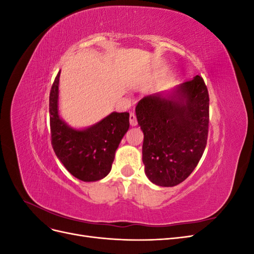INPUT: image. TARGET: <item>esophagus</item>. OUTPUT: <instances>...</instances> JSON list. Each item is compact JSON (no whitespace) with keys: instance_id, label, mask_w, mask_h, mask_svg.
I'll use <instances>...</instances> for the list:
<instances>
[{"instance_id":"esophagus-1","label":"esophagus","mask_w":254,"mask_h":254,"mask_svg":"<svg viewBox=\"0 0 254 254\" xmlns=\"http://www.w3.org/2000/svg\"><path fill=\"white\" fill-rule=\"evenodd\" d=\"M129 122H130V125H131V126H136L137 121H136V118H135V114L134 113H130Z\"/></svg>"}]
</instances>
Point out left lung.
<instances>
[{
  "mask_svg": "<svg viewBox=\"0 0 254 254\" xmlns=\"http://www.w3.org/2000/svg\"><path fill=\"white\" fill-rule=\"evenodd\" d=\"M209 92L200 76L173 91L143 97L135 107L144 133L143 163L160 187L186 180L204 151L209 132Z\"/></svg>",
  "mask_w": 254,
  "mask_h": 254,
  "instance_id": "8db88e82",
  "label": "left lung"
}]
</instances>
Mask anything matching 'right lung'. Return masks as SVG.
<instances>
[{
    "instance_id": "right-lung-1",
    "label": "right lung",
    "mask_w": 254,
    "mask_h": 254,
    "mask_svg": "<svg viewBox=\"0 0 254 254\" xmlns=\"http://www.w3.org/2000/svg\"><path fill=\"white\" fill-rule=\"evenodd\" d=\"M57 74L50 93L52 146L67 172L84 182L101 180L111 171L120 142L129 128L128 112H112L86 129H74L59 117Z\"/></svg>"
}]
</instances>
